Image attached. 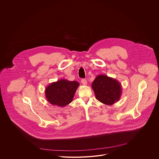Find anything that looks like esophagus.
Segmentation results:
<instances>
[{
  "label": "esophagus",
  "instance_id": "1",
  "mask_svg": "<svg viewBox=\"0 0 159 159\" xmlns=\"http://www.w3.org/2000/svg\"><path fill=\"white\" fill-rule=\"evenodd\" d=\"M81 82H82V83L83 84V85H86V84H87V81H86V79H82Z\"/></svg>",
  "mask_w": 159,
  "mask_h": 159
}]
</instances>
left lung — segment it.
Listing matches in <instances>:
<instances>
[{
    "instance_id": "obj_1",
    "label": "left lung",
    "mask_w": 159,
    "mask_h": 159,
    "mask_svg": "<svg viewBox=\"0 0 159 159\" xmlns=\"http://www.w3.org/2000/svg\"><path fill=\"white\" fill-rule=\"evenodd\" d=\"M95 97L101 102L111 106L119 101L122 92L121 83L107 75L97 76L92 83Z\"/></svg>"
}]
</instances>
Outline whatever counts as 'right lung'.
I'll use <instances>...</instances> for the list:
<instances>
[{"label": "right lung", "instance_id": "1", "mask_svg": "<svg viewBox=\"0 0 159 159\" xmlns=\"http://www.w3.org/2000/svg\"><path fill=\"white\" fill-rule=\"evenodd\" d=\"M79 86V83L76 81L66 79L57 80L46 88V98L52 105L64 107L72 102Z\"/></svg>", "mask_w": 159, "mask_h": 159}]
</instances>
